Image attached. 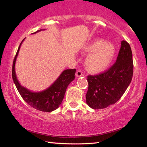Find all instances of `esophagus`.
Returning a JSON list of instances; mask_svg holds the SVG:
<instances>
[{"label":"esophagus","mask_w":147,"mask_h":147,"mask_svg":"<svg viewBox=\"0 0 147 147\" xmlns=\"http://www.w3.org/2000/svg\"><path fill=\"white\" fill-rule=\"evenodd\" d=\"M76 76L77 77H80V76H83L82 72L81 71H77L76 73Z\"/></svg>","instance_id":"obj_1"}]
</instances>
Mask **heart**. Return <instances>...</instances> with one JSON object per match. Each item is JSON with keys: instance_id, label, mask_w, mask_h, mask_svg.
<instances>
[{"instance_id": "1", "label": "heart", "mask_w": 147, "mask_h": 147, "mask_svg": "<svg viewBox=\"0 0 147 147\" xmlns=\"http://www.w3.org/2000/svg\"><path fill=\"white\" fill-rule=\"evenodd\" d=\"M85 51L90 53L86 59V66L89 70L100 72L106 69L110 65L115 55V48L113 45L98 39L89 44Z\"/></svg>"}]
</instances>
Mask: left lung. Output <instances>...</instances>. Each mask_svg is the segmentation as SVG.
<instances>
[{
    "mask_svg": "<svg viewBox=\"0 0 147 147\" xmlns=\"http://www.w3.org/2000/svg\"><path fill=\"white\" fill-rule=\"evenodd\" d=\"M133 70L130 46L123 40L115 63L104 73L88 76L87 104L94 109H99L116 103L130 85Z\"/></svg>",
    "mask_w": 147,
    "mask_h": 147,
    "instance_id": "1",
    "label": "left lung"
}]
</instances>
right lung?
I'll use <instances>...</instances> for the list:
<instances>
[{"label": "right lung", "mask_w": 147, "mask_h": 147, "mask_svg": "<svg viewBox=\"0 0 147 147\" xmlns=\"http://www.w3.org/2000/svg\"><path fill=\"white\" fill-rule=\"evenodd\" d=\"M42 30H38L33 34ZM25 39V38H24ZM23 39L20 44L15 56L12 66V78L19 94L26 102L32 108L41 111L51 112L55 110L60 106L64 98L67 88L74 79L76 69H66L62 72L59 76L52 85L45 90L39 92H32L19 84L17 78L15 65L19 49Z\"/></svg>", "instance_id": "1"}]
</instances>
